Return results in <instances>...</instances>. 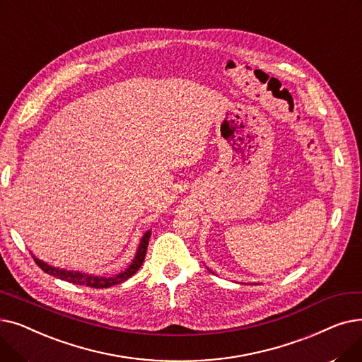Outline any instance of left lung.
Wrapping results in <instances>:
<instances>
[{
  "label": "left lung",
  "instance_id": "obj_1",
  "mask_svg": "<svg viewBox=\"0 0 362 362\" xmlns=\"http://www.w3.org/2000/svg\"><path fill=\"white\" fill-rule=\"evenodd\" d=\"M211 272H212V271H211Z\"/></svg>",
  "mask_w": 362,
  "mask_h": 362
}]
</instances>
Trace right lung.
<instances>
[{
	"label": "right lung",
	"mask_w": 362,
	"mask_h": 362,
	"mask_svg": "<svg viewBox=\"0 0 362 362\" xmlns=\"http://www.w3.org/2000/svg\"><path fill=\"white\" fill-rule=\"evenodd\" d=\"M151 235V231H146L140 240V245L139 249L135 252V256L132 262L128 265V268L122 272H119L116 275H112V277H105V275H94V274H87V272H82V271H69L64 268H57L49 265L38 257L35 255H32L33 261L37 262V265L47 274L53 275L56 279H60L63 281H69V283H74V284H79V286H88V287H94V288H107L112 286H116L122 281H127L129 277L140 269V267L144 262V257H146V252H147V246H148V238Z\"/></svg>",
	"instance_id": "right-lung-1"
}]
</instances>
